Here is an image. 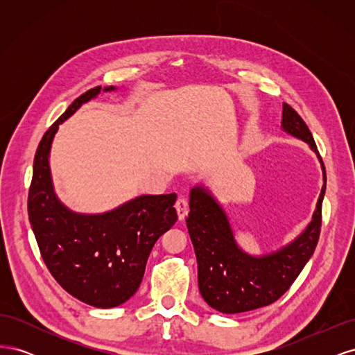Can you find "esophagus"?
Masks as SVG:
<instances>
[{
    "mask_svg": "<svg viewBox=\"0 0 355 355\" xmlns=\"http://www.w3.org/2000/svg\"><path fill=\"white\" fill-rule=\"evenodd\" d=\"M176 211H178V218L179 220H184L185 216L188 214V198L185 196H179L176 200Z\"/></svg>",
    "mask_w": 355,
    "mask_h": 355,
    "instance_id": "1",
    "label": "esophagus"
}]
</instances>
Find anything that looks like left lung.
Wrapping results in <instances>:
<instances>
[{
    "label": "left lung",
    "mask_w": 355,
    "mask_h": 355,
    "mask_svg": "<svg viewBox=\"0 0 355 355\" xmlns=\"http://www.w3.org/2000/svg\"><path fill=\"white\" fill-rule=\"evenodd\" d=\"M282 128L308 144L323 170V188L313 219L293 241L262 256L247 253L235 240L227 213L210 189L196 185L189 192L187 227L197 256L198 288L202 299L223 314L245 313L275 302L293 284L318 243L326 194L324 164L308 125L287 103H283Z\"/></svg>",
    "instance_id": "obj_1"
}]
</instances>
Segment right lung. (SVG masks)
<instances>
[{"instance_id": "right-lung-1", "label": "right lung", "mask_w": 355, "mask_h": 355, "mask_svg": "<svg viewBox=\"0 0 355 355\" xmlns=\"http://www.w3.org/2000/svg\"><path fill=\"white\" fill-rule=\"evenodd\" d=\"M114 90L85 92L42 136L28 196L29 222L49 271L69 295L96 308L118 306L136 293L155 241L178 220L176 194L141 196L96 214L72 211L56 196L49 158L59 124L101 92Z\"/></svg>"}]
</instances>
